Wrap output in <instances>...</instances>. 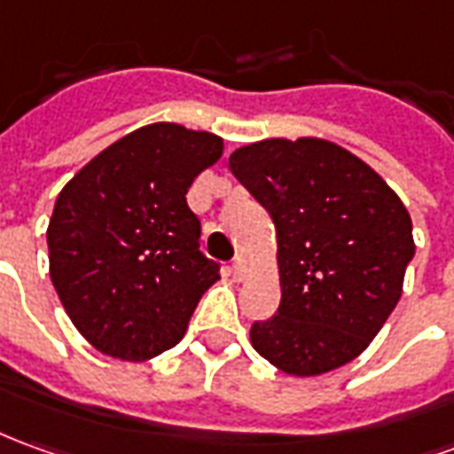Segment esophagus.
I'll return each mask as SVG.
<instances>
[{
    "mask_svg": "<svg viewBox=\"0 0 454 454\" xmlns=\"http://www.w3.org/2000/svg\"><path fill=\"white\" fill-rule=\"evenodd\" d=\"M231 272H233L236 280H243L246 272H248V260L243 258V255H236V258H233V265H231Z\"/></svg>",
    "mask_w": 454,
    "mask_h": 454,
    "instance_id": "obj_1",
    "label": "esophagus"
}]
</instances>
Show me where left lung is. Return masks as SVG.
<instances>
[{
  "label": "left lung",
  "instance_id": "left-lung-1",
  "mask_svg": "<svg viewBox=\"0 0 454 454\" xmlns=\"http://www.w3.org/2000/svg\"><path fill=\"white\" fill-rule=\"evenodd\" d=\"M228 167L278 233L280 307L250 326L253 348L290 376L356 359L401 300L415 255L403 201L366 161L326 139L253 142Z\"/></svg>",
  "mask_w": 454,
  "mask_h": 454
}]
</instances>
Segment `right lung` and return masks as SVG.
<instances>
[{"label": "right lung", "mask_w": 454, "mask_h": 454, "mask_svg": "<svg viewBox=\"0 0 454 454\" xmlns=\"http://www.w3.org/2000/svg\"><path fill=\"white\" fill-rule=\"evenodd\" d=\"M223 139L154 122L113 142L56 199L51 282L75 329L98 351L145 361L179 344L218 262L199 250L186 204Z\"/></svg>", "instance_id": "add662e5"}]
</instances>
